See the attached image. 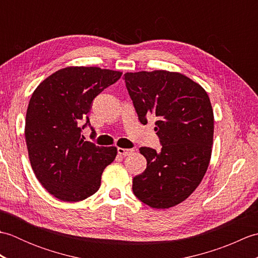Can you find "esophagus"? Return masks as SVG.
Segmentation results:
<instances>
[{
    "instance_id": "obj_1",
    "label": "esophagus",
    "mask_w": 258,
    "mask_h": 258,
    "mask_svg": "<svg viewBox=\"0 0 258 258\" xmlns=\"http://www.w3.org/2000/svg\"><path fill=\"white\" fill-rule=\"evenodd\" d=\"M132 152H133V150H131V149H122V147H118L117 149L118 154L120 156H124V157L130 155V154H132Z\"/></svg>"
}]
</instances>
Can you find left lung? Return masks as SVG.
<instances>
[{
  "label": "left lung",
  "instance_id": "obj_1",
  "mask_svg": "<svg viewBox=\"0 0 258 258\" xmlns=\"http://www.w3.org/2000/svg\"><path fill=\"white\" fill-rule=\"evenodd\" d=\"M126 89L140 122L155 120L162 149L141 147L145 171L133 178V193L153 208L185 201L202 182L212 155L214 114L203 87L177 72L125 73Z\"/></svg>",
  "mask_w": 258,
  "mask_h": 258
}]
</instances>
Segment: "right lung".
Instances as JSON below:
<instances>
[{
    "instance_id": "obj_1",
    "label": "right lung",
    "mask_w": 258,
    "mask_h": 258,
    "mask_svg": "<svg viewBox=\"0 0 258 258\" xmlns=\"http://www.w3.org/2000/svg\"><path fill=\"white\" fill-rule=\"evenodd\" d=\"M120 76L118 71L69 67L33 92L25 118L27 152L38 182L56 199L80 202L96 193L104 168L116 157V147L97 146L81 132L90 125L93 100ZM83 117L87 123L81 126Z\"/></svg>"
}]
</instances>
